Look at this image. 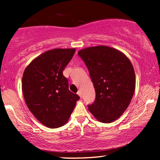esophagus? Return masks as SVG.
Wrapping results in <instances>:
<instances>
[{"mask_svg":"<svg viewBox=\"0 0 160 160\" xmlns=\"http://www.w3.org/2000/svg\"><path fill=\"white\" fill-rule=\"evenodd\" d=\"M78 95L80 97V98H82V92H81V91H78Z\"/></svg>","mask_w":160,"mask_h":160,"instance_id":"obj_1","label":"esophagus"}]
</instances>
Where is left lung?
<instances>
[{
  "label": "left lung",
  "mask_w": 160,
  "mask_h": 160,
  "mask_svg": "<svg viewBox=\"0 0 160 160\" xmlns=\"http://www.w3.org/2000/svg\"><path fill=\"white\" fill-rule=\"evenodd\" d=\"M89 70L95 100L88 109L99 122L109 123L127 109L135 89L132 64L118 49L96 46L79 50Z\"/></svg>",
  "instance_id": "1"
}]
</instances>
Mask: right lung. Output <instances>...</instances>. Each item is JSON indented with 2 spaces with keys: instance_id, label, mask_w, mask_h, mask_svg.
I'll return each instance as SVG.
<instances>
[{
  "instance_id": "1",
  "label": "right lung",
  "mask_w": 160,
  "mask_h": 160,
  "mask_svg": "<svg viewBox=\"0 0 160 160\" xmlns=\"http://www.w3.org/2000/svg\"><path fill=\"white\" fill-rule=\"evenodd\" d=\"M75 50H48L34 58L24 71L22 89L25 103L37 120L48 128L64 126L80 99L69 90L68 79L62 74Z\"/></svg>"
}]
</instances>
